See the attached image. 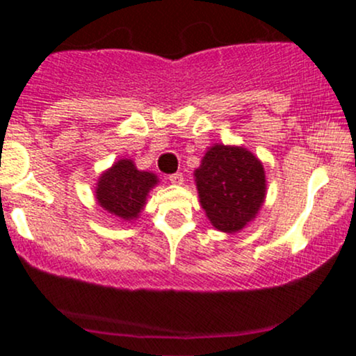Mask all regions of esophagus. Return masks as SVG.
<instances>
[{
	"mask_svg": "<svg viewBox=\"0 0 356 356\" xmlns=\"http://www.w3.org/2000/svg\"><path fill=\"white\" fill-rule=\"evenodd\" d=\"M168 179H170L171 183H173V185H181V183H183V173H173V175H170Z\"/></svg>",
	"mask_w": 356,
	"mask_h": 356,
	"instance_id": "esophagus-1",
	"label": "esophagus"
}]
</instances>
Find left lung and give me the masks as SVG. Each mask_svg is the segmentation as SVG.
Returning a JSON list of instances; mask_svg holds the SVG:
<instances>
[{
  "label": "left lung",
  "instance_id": "8db88e82",
  "mask_svg": "<svg viewBox=\"0 0 356 356\" xmlns=\"http://www.w3.org/2000/svg\"><path fill=\"white\" fill-rule=\"evenodd\" d=\"M195 177L200 203L220 232L241 229L265 202L263 165L240 146H211Z\"/></svg>",
  "mask_w": 356,
  "mask_h": 356
}]
</instances>
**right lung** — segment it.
<instances>
[{
  "label": "right lung",
  "instance_id": "add662e5",
  "mask_svg": "<svg viewBox=\"0 0 356 356\" xmlns=\"http://www.w3.org/2000/svg\"><path fill=\"white\" fill-rule=\"evenodd\" d=\"M154 185L156 177L153 173L136 170L131 160H120L99 178L96 200L111 215L133 220L145 207L146 195Z\"/></svg>",
  "mask_w": 356,
  "mask_h": 356
}]
</instances>
